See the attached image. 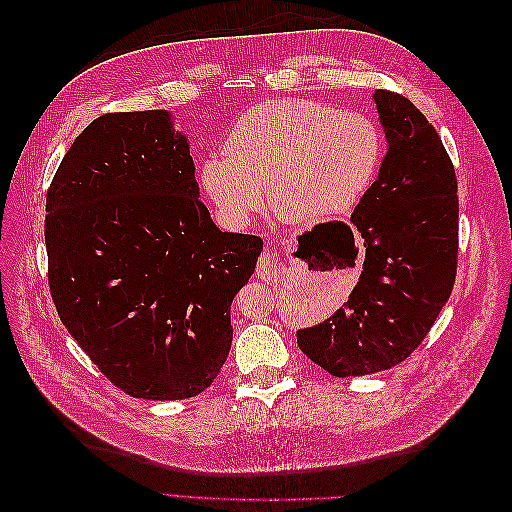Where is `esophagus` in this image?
Returning a JSON list of instances; mask_svg holds the SVG:
<instances>
[{"label":"esophagus","mask_w":512,"mask_h":512,"mask_svg":"<svg viewBox=\"0 0 512 512\" xmlns=\"http://www.w3.org/2000/svg\"><path fill=\"white\" fill-rule=\"evenodd\" d=\"M277 260L273 258L271 252H265L260 258H258V265H256V275L260 277V280L265 282H271L273 277L277 275Z\"/></svg>","instance_id":"34e87169"}]
</instances>
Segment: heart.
<instances>
[{
    "label": "heart",
    "mask_w": 512,
    "mask_h": 512,
    "mask_svg": "<svg viewBox=\"0 0 512 512\" xmlns=\"http://www.w3.org/2000/svg\"><path fill=\"white\" fill-rule=\"evenodd\" d=\"M384 158L378 123L316 100H269L245 111L200 166L218 218L241 228L267 198L277 215L312 222L350 213L374 185Z\"/></svg>",
    "instance_id": "heart-1"
}]
</instances>
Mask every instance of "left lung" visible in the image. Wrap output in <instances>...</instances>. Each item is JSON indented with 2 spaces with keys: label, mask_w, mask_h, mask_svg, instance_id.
Returning a JSON list of instances; mask_svg holds the SVG:
<instances>
[{
  "label": "left lung",
  "mask_w": 512,
  "mask_h": 512,
  "mask_svg": "<svg viewBox=\"0 0 512 512\" xmlns=\"http://www.w3.org/2000/svg\"><path fill=\"white\" fill-rule=\"evenodd\" d=\"M374 100L389 151L350 218L365 239L359 284L329 320L297 333L307 359L337 378L406 361L440 316L457 275L455 166L406 96L378 89Z\"/></svg>",
  "instance_id": "1"
}]
</instances>
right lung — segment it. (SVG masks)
Wrapping results in <instances>:
<instances>
[{
  "instance_id": "obj_1",
  "label": "right lung",
  "mask_w": 512,
  "mask_h": 512,
  "mask_svg": "<svg viewBox=\"0 0 512 512\" xmlns=\"http://www.w3.org/2000/svg\"><path fill=\"white\" fill-rule=\"evenodd\" d=\"M164 111L106 113L46 192L49 288L68 333L117 389L188 399L218 378L230 305L262 239L222 232Z\"/></svg>"
}]
</instances>
